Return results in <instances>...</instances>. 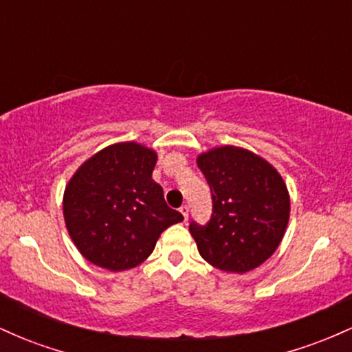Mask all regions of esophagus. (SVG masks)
<instances>
[{
  "label": "esophagus",
  "mask_w": 352,
  "mask_h": 352,
  "mask_svg": "<svg viewBox=\"0 0 352 352\" xmlns=\"http://www.w3.org/2000/svg\"><path fill=\"white\" fill-rule=\"evenodd\" d=\"M180 213L182 217H184V220H188V205H182Z\"/></svg>",
  "instance_id": "34e87169"
}]
</instances>
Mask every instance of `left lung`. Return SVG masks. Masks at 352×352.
I'll use <instances>...</instances> for the list:
<instances>
[{
  "label": "left lung",
  "mask_w": 352,
  "mask_h": 352,
  "mask_svg": "<svg viewBox=\"0 0 352 352\" xmlns=\"http://www.w3.org/2000/svg\"><path fill=\"white\" fill-rule=\"evenodd\" d=\"M197 165L212 192L207 225L190 223L205 261L221 272L246 273L281 243L289 220V193L272 164L233 145L200 153Z\"/></svg>",
  "instance_id": "1"
}]
</instances>
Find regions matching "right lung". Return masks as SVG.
<instances>
[{
    "instance_id": "add662e5",
    "label": "right lung",
    "mask_w": 352,
    "mask_h": 352,
    "mask_svg": "<svg viewBox=\"0 0 352 352\" xmlns=\"http://www.w3.org/2000/svg\"><path fill=\"white\" fill-rule=\"evenodd\" d=\"M155 162L152 148L119 142L94 153L71 177L64 221L91 263L111 272L134 268L151 256L164 230L184 220L152 179Z\"/></svg>"
}]
</instances>
